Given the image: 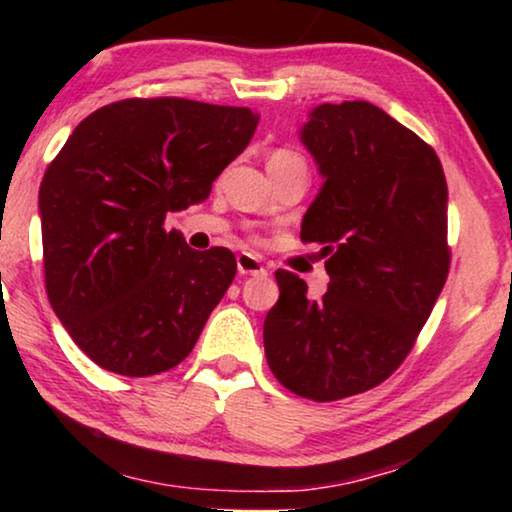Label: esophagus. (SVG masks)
<instances>
[{"label":"esophagus","instance_id":"obj_1","mask_svg":"<svg viewBox=\"0 0 512 512\" xmlns=\"http://www.w3.org/2000/svg\"><path fill=\"white\" fill-rule=\"evenodd\" d=\"M237 272H240V275H251V277L268 275V270L263 268V263L258 261L254 254H240V256H237Z\"/></svg>","mask_w":512,"mask_h":512}]
</instances>
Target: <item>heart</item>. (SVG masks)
I'll return each mask as SVG.
<instances>
[{"label":"heart","instance_id":"heart-1","mask_svg":"<svg viewBox=\"0 0 512 512\" xmlns=\"http://www.w3.org/2000/svg\"><path fill=\"white\" fill-rule=\"evenodd\" d=\"M282 165H305V160H303V156H300V153L291 151V149H277L270 156L268 167H282Z\"/></svg>","mask_w":512,"mask_h":512}]
</instances>
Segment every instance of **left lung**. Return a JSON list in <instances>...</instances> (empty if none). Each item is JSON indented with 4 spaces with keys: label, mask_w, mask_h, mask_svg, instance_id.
Segmentation results:
<instances>
[{
    "label": "left lung",
    "mask_w": 512,
    "mask_h": 512,
    "mask_svg": "<svg viewBox=\"0 0 512 512\" xmlns=\"http://www.w3.org/2000/svg\"><path fill=\"white\" fill-rule=\"evenodd\" d=\"M298 135L324 177L300 237L331 284L310 300L277 270L263 345L286 389L326 403L377 387L415 345L450 270L447 181L436 151L370 102L319 104Z\"/></svg>",
    "instance_id": "left-lung-1"
}]
</instances>
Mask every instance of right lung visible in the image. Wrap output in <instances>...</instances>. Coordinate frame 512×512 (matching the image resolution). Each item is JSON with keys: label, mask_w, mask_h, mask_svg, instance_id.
Returning a JSON list of instances; mask_svg holds the SVG:
<instances>
[{"label": "right lung", "mask_w": 512, "mask_h": 512, "mask_svg": "<svg viewBox=\"0 0 512 512\" xmlns=\"http://www.w3.org/2000/svg\"><path fill=\"white\" fill-rule=\"evenodd\" d=\"M256 111L121 100L76 125L39 188L46 291L72 340L128 377L186 359L233 282V251H195L167 212L198 205L254 137Z\"/></svg>", "instance_id": "obj_1"}]
</instances>
